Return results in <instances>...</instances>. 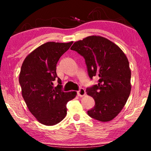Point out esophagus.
<instances>
[{"mask_svg":"<svg viewBox=\"0 0 151 151\" xmlns=\"http://www.w3.org/2000/svg\"><path fill=\"white\" fill-rule=\"evenodd\" d=\"M85 94H86L85 90L83 88H81L77 91V94H78V96H83L84 95H85Z\"/></svg>","mask_w":151,"mask_h":151,"instance_id":"1","label":"esophagus"}]
</instances>
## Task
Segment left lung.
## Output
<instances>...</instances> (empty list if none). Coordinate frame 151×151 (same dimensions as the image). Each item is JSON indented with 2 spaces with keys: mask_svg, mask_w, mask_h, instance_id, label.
I'll return each instance as SVG.
<instances>
[{
  "mask_svg": "<svg viewBox=\"0 0 151 151\" xmlns=\"http://www.w3.org/2000/svg\"><path fill=\"white\" fill-rule=\"evenodd\" d=\"M85 58L90 78L98 84L86 88L95 101L87 111L91 118L107 122L118 115L131 90V73L126 55L118 46L105 38L91 36L75 42L70 48Z\"/></svg>",
  "mask_w": 151,
  "mask_h": 151,
  "instance_id": "8db88e82",
  "label": "left lung"
}]
</instances>
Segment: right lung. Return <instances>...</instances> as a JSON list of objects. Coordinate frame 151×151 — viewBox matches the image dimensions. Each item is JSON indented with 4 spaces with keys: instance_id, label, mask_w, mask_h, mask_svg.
<instances>
[{
    "instance_id": "add662e5",
    "label": "right lung",
    "mask_w": 151,
    "mask_h": 151,
    "mask_svg": "<svg viewBox=\"0 0 151 151\" xmlns=\"http://www.w3.org/2000/svg\"><path fill=\"white\" fill-rule=\"evenodd\" d=\"M73 42H48L36 48L22 63L19 75L22 94L28 109L42 124L52 126L66 114V104L76 95L65 93L56 72L57 64ZM57 81V87L53 86Z\"/></svg>"
}]
</instances>
